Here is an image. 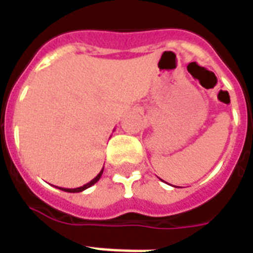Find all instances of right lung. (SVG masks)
<instances>
[{"instance_id":"1","label":"right lung","mask_w":253,"mask_h":253,"mask_svg":"<svg viewBox=\"0 0 253 253\" xmlns=\"http://www.w3.org/2000/svg\"><path fill=\"white\" fill-rule=\"evenodd\" d=\"M102 172H103V168L101 169V172H99L98 174H97V176H95L94 178H93V180L89 181V182H87V184H85V185H83V186H80V188H75V189L59 188V189H60V190H63V192H68V193H80V192H83V190H85V189L90 188L91 185H94L95 182H97V181H98L99 178H101V176H102Z\"/></svg>"}]
</instances>
